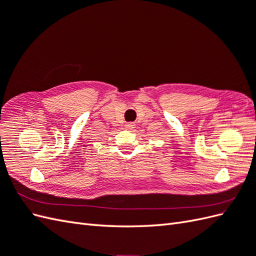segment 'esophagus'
Instances as JSON below:
<instances>
[{
  "label": "esophagus",
  "mask_w": 256,
  "mask_h": 256,
  "mask_svg": "<svg viewBox=\"0 0 256 256\" xmlns=\"http://www.w3.org/2000/svg\"><path fill=\"white\" fill-rule=\"evenodd\" d=\"M134 128H135V123H133V122L126 123V130H133Z\"/></svg>",
  "instance_id": "esophagus-1"
}]
</instances>
